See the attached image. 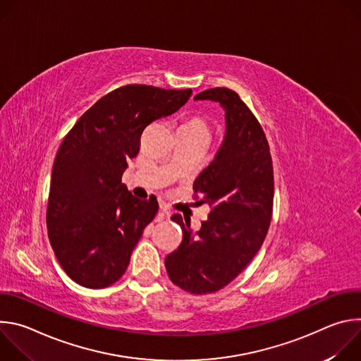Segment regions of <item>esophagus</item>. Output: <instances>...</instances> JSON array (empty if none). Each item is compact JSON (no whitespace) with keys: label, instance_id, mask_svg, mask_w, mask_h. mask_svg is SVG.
<instances>
[{"label":"esophagus","instance_id":"1","mask_svg":"<svg viewBox=\"0 0 361 361\" xmlns=\"http://www.w3.org/2000/svg\"><path fill=\"white\" fill-rule=\"evenodd\" d=\"M160 216L161 217H170L171 216L170 209L167 207V204H164V202H160Z\"/></svg>","mask_w":361,"mask_h":361}]
</instances>
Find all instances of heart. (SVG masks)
Here are the masks:
<instances>
[{"label": "heart", "instance_id": "heart-1", "mask_svg": "<svg viewBox=\"0 0 361 361\" xmlns=\"http://www.w3.org/2000/svg\"><path fill=\"white\" fill-rule=\"evenodd\" d=\"M181 130L190 131V133H195V134H204V135H209V126L205 123L201 117L195 116L191 117L187 123H184V126L181 127Z\"/></svg>", "mask_w": 361, "mask_h": 361}]
</instances>
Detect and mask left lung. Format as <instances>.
Instances as JSON below:
<instances>
[{"mask_svg": "<svg viewBox=\"0 0 361 361\" xmlns=\"http://www.w3.org/2000/svg\"><path fill=\"white\" fill-rule=\"evenodd\" d=\"M220 102L226 134L207 169L195 178L194 194L210 205L195 233L180 214L183 241L166 257L170 280L191 294L216 293L231 283L260 250L273 214L274 176L266 134L238 94L210 88L194 97Z\"/></svg>", "mask_w": 361, "mask_h": 361, "instance_id": "left-lung-1", "label": "left lung"}]
</instances>
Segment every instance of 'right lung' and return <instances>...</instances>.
Here are the masks:
<instances>
[{"label":"right lung","instance_id":"add662e5","mask_svg":"<svg viewBox=\"0 0 361 361\" xmlns=\"http://www.w3.org/2000/svg\"><path fill=\"white\" fill-rule=\"evenodd\" d=\"M187 90L131 84L87 110L63 140L51 173L48 238L64 271L87 288L126 273L131 252L159 210L157 198L134 197L121 183L147 126L180 110Z\"/></svg>","mask_w":361,"mask_h":361}]
</instances>
